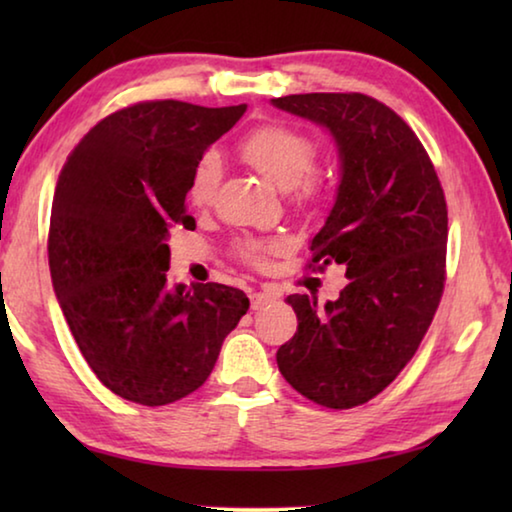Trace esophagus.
<instances>
[{
	"instance_id": "34e87169",
	"label": "esophagus",
	"mask_w": 512,
	"mask_h": 512,
	"mask_svg": "<svg viewBox=\"0 0 512 512\" xmlns=\"http://www.w3.org/2000/svg\"><path fill=\"white\" fill-rule=\"evenodd\" d=\"M275 300H277V296L271 291H255L253 296H250V307L257 311V309H264L266 305H271V302H275Z\"/></svg>"
}]
</instances>
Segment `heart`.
I'll return each instance as SVG.
<instances>
[{"instance_id":"1","label":"heart","mask_w":512,"mask_h":512,"mask_svg":"<svg viewBox=\"0 0 512 512\" xmlns=\"http://www.w3.org/2000/svg\"><path fill=\"white\" fill-rule=\"evenodd\" d=\"M241 158L262 173L266 180L280 189H296L302 203H314L325 194V183L314 169L318 144L314 137L284 124H266L250 133L239 146ZM221 158L216 151H207L196 162L189 178L187 196L194 205H210L221 183ZM275 241H248L241 246V255L250 264H264L275 253Z\"/></svg>"}]
</instances>
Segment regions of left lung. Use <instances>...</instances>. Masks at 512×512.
<instances>
[{"label": "left lung", "instance_id": "obj_1", "mask_svg": "<svg viewBox=\"0 0 512 512\" xmlns=\"http://www.w3.org/2000/svg\"><path fill=\"white\" fill-rule=\"evenodd\" d=\"M271 103L334 137L341 180L311 239V264H343L348 277L323 309L307 293L287 298L298 332L277 350V368L307 400L352 409L400 375L436 314L445 289V194L418 137L381 101L314 92Z\"/></svg>", "mask_w": 512, "mask_h": 512}]
</instances>
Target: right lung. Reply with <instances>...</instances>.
Returning a JSON list of instances; mask_svg holds the SVG:
<instances>
[{
    "mask_svg": "<svg viewBox=\"0 0 512 512\" xmlns=\"http://www.w3.org/2000/svg\"><path fill=\"white\" fill-rule=\"evenodd\" d=\"M246 112L144 101L101 119L69 153L49 221V271L94 375L144 406L187 397L210 377L250 302L207 282L171 287L169 230H192L196 162Z\"/></svg>",
    "mask_w": 512,
    "mask_h": 512,
    "instance_id": "right-lung-1",
    "label": "right lung"
}]
</instances>
